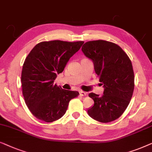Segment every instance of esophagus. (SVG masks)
<instances>
[{
  "label": "esophagus",
  "instance_id": "1",
  "mask_svg": "<svg viewBox=\"0 0 152 152\" xmlns=\"http://www.w3.org/2000/svg\"><path fill=\"white\" fill-rule=\"evenodd\" d=\"M79 94H80V95L81 96H85L87 95V93L85 92V91H79Z\"/></svg>",
  "mask_w": 152,
  "mask_h": 152
}]
</instances>
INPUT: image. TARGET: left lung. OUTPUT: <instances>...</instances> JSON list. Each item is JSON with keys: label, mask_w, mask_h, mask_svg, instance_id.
Masks as SVG:
<instances>
[{"label": "left lung", "mask_w": 152, "mask_h": 152, "mask_svg": "<svg viewBox=\"0 0 152 152\" xmlns=\"http://www.w3.org/2000/svg\"><path fill=\"white\" fill-rule=\"evenodd\" d=\"M82 52L93 61L96 74L103 85V94L90 93L94 101L89 116L100 123L118 118L127 109L133 94L134 74L132 62L121 47L98 40L83 45Z\"/></svg>", "instance_id": "obj_1"}]
</instances>
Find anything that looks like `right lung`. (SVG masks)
Returning <instances> with one entry per match:
<instances>
[{"mask_svg":"<svg viewBox=\"0 0 152 152\" xmlns=\"http://www.w3.org/2000/svg\"><path fill=\"white\" fill-rule=\"evenodd\" d=\"M83 41L51 40L39 42L25 60L21 74L23 95L27 107L40 121L51 123L65 114L76 91L66 90L54 84L70 58Z\"/></svg>","mask_w":152,"mask_h":152,"instance_id":"add662e5","label":"right lung"}]
</instances>
